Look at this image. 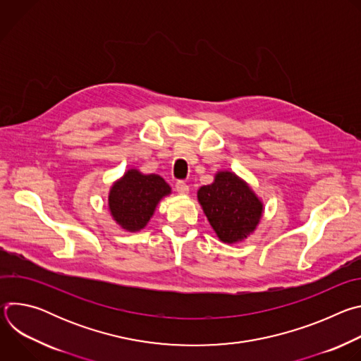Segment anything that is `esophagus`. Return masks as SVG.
<instances>
[{"instance_id": "34e87169", "label": "esophagus", "mask_w": 361, "mask_h": 361, "mask_svg": "<svg viewBox=\"0 0 361 361\" xmlns=\"http://www.w3.org/2000/svg\"><path fill=\"white\" fill-rule=\"evenodd\" d=\"M176 191H177L178 194H181V195H185V194H188L190 188H188L187 183H184V181H177V183H176Z\"/></svg>"}]
</instances>
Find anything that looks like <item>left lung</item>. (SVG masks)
<instances>
[{
	"label": "left lung",
	"mask_w": 361,
	"mask_h": 361,
	"mask_svg": "<svg viewBox=\"0 0 361 361\" xmlns=\"http://www.w3.org/2000/svg\"><path fill=\"white\" fill-rule=\"evenodd\" d=\"M197 197L223 243L243 241L260 223L263 202L234 173L219 171L214 183L200 187Z\"/></svg>",
	"instance_id": "left-lung-1"
}]
</instances>
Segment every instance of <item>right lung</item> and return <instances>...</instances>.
Listing matches in <instances>:
<instances>
[{"label":"right lung","instance_id":"right-lung-1","mask_svg":"<svg viewBox=\"0 0 361 361\" xmlns=\"http://www.w3.org/2000/svg\"><path fill=\"white\" fill-rule=\"evenodd\" d=\"M169 194L171 187L163 177L131 169L110 190V213L121 228L135 233L147 226L160 200Z\"/></svg>","mask_w":361,"mask_h":361}]
</instances>
